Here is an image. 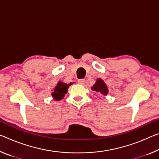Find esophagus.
<instances>
[{"label": "esophagus", "instance_id": "1", "mask_svg": "<svg viewBox=\"0 0 159 159\" xmlns=\"http://www.w3.org/2000/svg\"><path fill=\"white\" fill-rule=\"evenodd\" d=\"M85 83V79H79L78 80V84H80V85H84Z\"/></svg>", "mask_w": 159, "mask_h": 159}]
</instances>
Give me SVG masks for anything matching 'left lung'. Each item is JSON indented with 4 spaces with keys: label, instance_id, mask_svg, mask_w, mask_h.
I'll return each instance as SVG.
<instances>
[{
    "label": "left lung",
    "instance_id": "8db88e82",
    "mask_svg": "<svg viewBox=\"0 0 159 159\" xmlns=\"http://www.w3.org/2000/svg\"><path fill=\"white\" fill-rule=\"evenodd\" d=\"M91 89L93 91L100 93L102 95H107L108 93V88L107 85L104 82V80L101 79H98L95 81V84L91 87Z\"/></svg>",
    "mask_w": 159,
    "mask_h": 159
}]
</instances>
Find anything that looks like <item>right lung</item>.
<instances>
[{
  "instance_id": "obj_1",
  "label": "right lung",
  "mask_w": 159,
  "mask_h": 159,
  "mask_svg": "<svg viewBox=\"0 0 159 159\" xmlns=\"http://www.w3.org/2000/svg\"><path fill=\"white\" fill-rule=\"evenodd\" d=\"M70 85H72L71 83L67 84L59 80L56 86L54 87V89L52 90L53 99L56 100V101H59V100L63 99L65 96V94H66L68 89H69Z\"/></svg>"
}]
</instances>
